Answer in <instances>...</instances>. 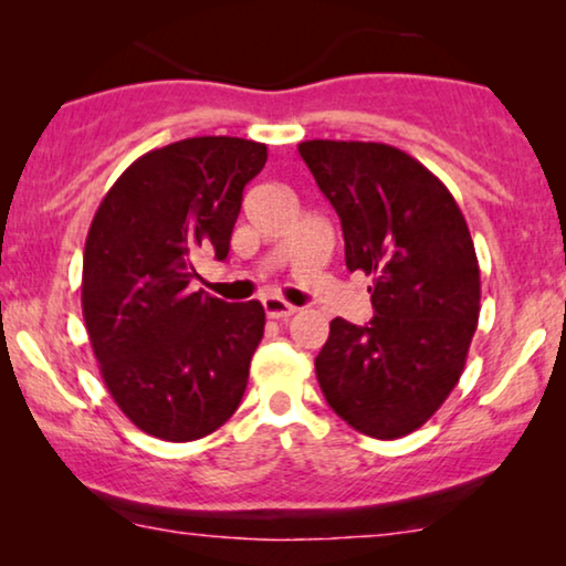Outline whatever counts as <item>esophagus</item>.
<instances>
[{
	"label": "esophagus",
	"mask_w": 566,
	"mask_h": 566,
	"mask_svg": "<svg viewBox=\"0 0 566 566\" xmlns=\"http://www.w3.org/2000/svg\"><path fill=\"white\" fill-rule=\"evenodd\" d=\"M262 306H265V314L270 316V319H289V316H293V314L298 312L296 306L289 304V301L277 298V296L262 298Z\"/></svg>",
	"instance_id": "1"
}]
</instances>
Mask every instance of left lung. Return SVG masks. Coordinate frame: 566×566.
Instances as JSON below:
<instances>
[{"label": "left lung", "instance_id": "1", "mask_svg": "<svg viewBox=\"0 0 566 566\" xmlns=\"http://www.w3.org/2000/svg\"><path fill=\"white\" fill-rule=\"evenodd\" d=\"M339 216L345 265L370 275L374 319H332L316 355L327 405L363 436L422 428L459 384L479 322V262L467 219L428 167L374 142L298 144Z\"/></svg>", "mask_w": 566, "mask_h": 566}]
</instances>
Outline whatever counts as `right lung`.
Segmentation results:
<instances>
[{
    "mask_svg": "<svg viewBox=\"0 0 566 566\" xmlns=\"http://www.w3.org/2000/svg\"><path fill=\"white\" fill-rule=\"evenodd\" d=\"M265 161L268 146L247 138H182L138 157L92 219L84 324L115 405L154 438L211 436L244 397L265 308L188 285L198 252L227 260L244 185Z\"/></svg>",
    "mask_w": 566,
    "mask_h": 566,
    "instance_id": "add662e5",
    "label": "right lung"
}]
</instances>
